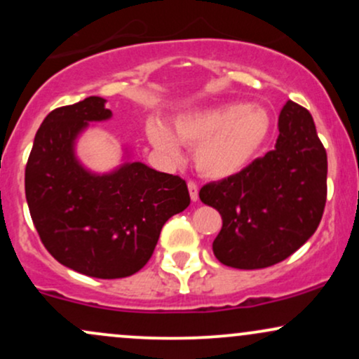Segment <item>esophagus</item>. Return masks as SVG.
<instances>
[{
	"label": "esophagus",
	"mask_w": 359,
	"mask_h": 359,
	"mask_svg": "<svg viewBox=\"0 0 359 359\" xmlns=\"http://www.w3.org/2000/svg\"><path fill=\"white\" fill-rule=\"evenodd\" d=\"M187 189H189V196H191V201H194V203H196V201L199 199V189H197V184L189 182L187 184Z\"/></svg>",
	"instance_id": "esophagus-1"
}]
</instances>
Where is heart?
Returning <instances> with one entry per match:
<instances>
[{"mask_svg":"<svg viewBox=\"0 0 359 359\" xmlns=\"http://www.w3.org/2000/svg\"><path fill=\"white\" fill-rule=\"evenodd\" d=\"M180 142L192 148V163L197 174L212 180L240 175L257 160L269 142L271 116L263 106L224 102L185 113L172 121ZM148 138L156 150L172 158L179 156L177 140L165 126L151 121Z\"/></svg>","mask_w":359,"mask_h":359,"instance_id":"1","label":"heart"}]
</instances>
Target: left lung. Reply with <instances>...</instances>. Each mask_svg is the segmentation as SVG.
I'll use <instances>...</instances> for the list:
<instances>
[{
	"mask_svg": "<svg viewBox=\"0 0 359 359\" xmlns=\"http://www.w3.org/2000/svg\"><path fill=\"white\" fill-rule=\"evenodd\" d=\"M327 155L311 113L287 101L275 148L231 179L201 189L222 228L212 251L222 265L266 269L290 257L316 233L327 196Z\"/></svg>",
	"mask_w": 359,
	"mask_h": 359,
	"instance_id": "1",
	"label": "left lung"
}]
</instances>
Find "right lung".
Returning a JSON list of instances; mask_svg holds the SVG:
<instances>
[{
    "instance_id": "obj_1",
    "label": "right lung",
    "mask_w": 359,
    "mask_h": 359,
    "mask_svg": "<svg viewBox=\"0 0 359 359\" xmlns=\"http://www.w3.org/2000/svg\"><path fill=\"white\" fill-rule=\"evenodd\" d=\"M106 100L86 97L53 109L40 125L25 170V194L40 240L57 262L96 278L137 273L154 253L163 224L189 204L187 184L135 162L90 170L77 142L90 123L108 121Z\"/></svg>"
}]
</instances>
